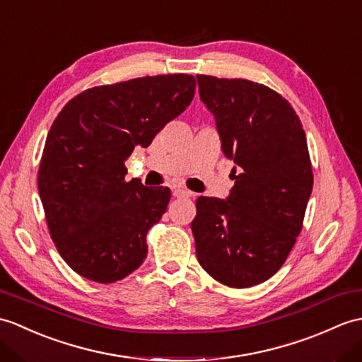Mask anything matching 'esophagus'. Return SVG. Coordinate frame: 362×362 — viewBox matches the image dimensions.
Returning <instances> with one entry per match:
<instances>
[{
  "label": "esophagus",
  "mask_w": 362,
  "mask_h": 362,
  "mask_svg": "<svg viewBox=\"0 0 362 362\" xmlns=\"http://www.w3.org/2000/svg\"><path fill=\"white\" fill-rule=\"evenodd\" d=\"M173 194H174V197H177V199H188V197L192 196V192L188 191V189H185V188H177V189L173 191Z\"/></svg>",
  "instance_id": "esophagus-1"
}]
</instances>
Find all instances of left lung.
Masks as SVG:
<instances>
[{
	"instance_id": "obj_1",
	"label": "left lung",
	"mask_w": 362,
	"mask_h": 362,
	"mask_svg": "<svg viewBox=\"0 0 362 362\" xmlns=\"http://www.w3.org/2000/svg\"><path fill=\"white\" fill-rule=\"evenodd\" d=\"M197 83L223 153L238 165L228 199L196 202L197 260L223 285L253 287L284 265L302 230L313 188L305 132L291 105L265 85L211 75Z\"/></svg>"
}]
</instances>
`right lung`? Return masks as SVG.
Masks as SVG:
<instances>
[{
    "label": "right lung",
    "mask_w": 362,
    "mask_h": 362,
    "mask_svg": "<svg viewBox=\"0 0 362 362\" xmlns=\"http://www.w3.org/2000/svg\"><path fill=\"white\" fill-rule=\"evenodd\" d=\"M187 74L140 77L80 92L57 115L45 143L38 191L58 253L75 273L111 284L143 264L146 234L171 191L126 180L124 160L146 148L194 98Z\"/></svg>",
    "instance_id": "obj_1"
}]
</instances>
